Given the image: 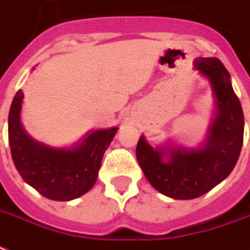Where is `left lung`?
<instances>
[{
  "label": "left lung",
  "instance_id": "obj_1",
  "mask_svg": "<svg viewBox=\"0 0 250 250\" xmlns=\"http://www.w3.org/2000/svg\"><path fill=\"white\" fill-rule=\"evenodd\" d=\"M194 68L208 81L214 95L205 142L185 146L167 140L153 146L142 135L136 146V159L148 182L181 201L201 197L226 180L239 160L244 139L243 108L226 66L216 57H199Z\"/></svg>",
  "mask_w": 250,
  "mask_h": 250
}]
</instances>
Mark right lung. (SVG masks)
<instances>
[{"mask_svg":"<svg viewBox=\"0 0 250 250\" xmlns=\"http://www.w3.org/2000/svg\"><path fill=\"white\" fill-rule=\"evenodd\" d=\"M23 91L18 90L9 111V144L17 170L43 197L68 202L94 186L101 163L119 129H91L72 146L60 148L31 138L21 122Z\"/></svg>","mask_w":250,"mask_h":250,"instance_id":"add662e5","label":"right lung"}]
</instances>
